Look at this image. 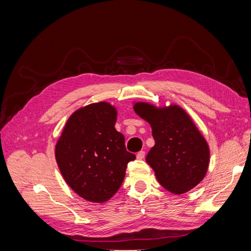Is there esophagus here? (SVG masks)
I'll return each instance as SVG.
<instances>
[{"label":"esophagus","mask_w":251,"mask_h":251,"mask_svg":"<svg viewBox=\"0 0 251 251\" xmlns=\"http://www.w3.org/2000/svg\"><path fill=\"white\" fill-rule=\"evenodd\" d=\"M144 156H146V151H138L137 153V155H136V157H137V159H143L144 158Z\"/></svg>","instance_id":"34e87169"}]
</instances>
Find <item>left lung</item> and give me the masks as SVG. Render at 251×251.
Wrapping results in <instances>:
<instances>
[{
  "instance_id": "obj_1",
  "label": "left lung",
  "mask_w": 251,
  "mask_h": 251,
  "mask_svg": "<svg viewBox=\"0 0 251 251\" xmlns=\"http://www.w3.org/2000/svg\"><path fill=\"white\" fill-rule=\"evenodd\" d=\"M135 112L151 126L155 146L146 160L165 189L184 194L200 183L207 172L209 149L187 114L178 105L157 109L137 102Z\"/></svg>"
}]
</instances>
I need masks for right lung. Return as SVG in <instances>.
I'll use <instances>...</instances> for the list:
<instances>
[{
  "label": "right lung",
  "mask_w": 251,
  "mask_h": 251,
  "mask_svg": "<svg viewBox=\"0 0 251 251\" xmlns=\"http://www.w3.org/2000/svg\"><path fill=\"white\" fill-rule=\"evenodd\" d=\"M116 110L108 102L89 104L68 119L55 157L64 179L81 198L108 201L121 186L127 163L125 136L115 130Z\"/></svg>",
  "instance_id": "obj_1"
}]
</instances>
